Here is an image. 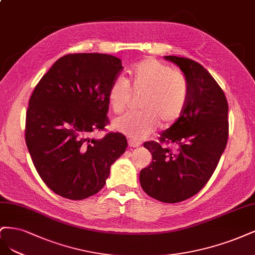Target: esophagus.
<instances>
[{"instance_id":"obj_1","label":"esophagus","mask_w":255,"mask_h":255,"mask_svg":"<svg viewBox=\"0 0 255 255\" xmlns=\"http://www.w3.org/2000/svg\"><path fill=\"white\" fill-rule=\"evenodd\" d=\"M128 144H129L130 147H139V146H141V142H137V141H135V139H132V138L129 139Z\"/></svg>"}]
</instances>
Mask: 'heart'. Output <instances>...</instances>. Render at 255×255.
Returning a JSON list of instances; mask_svg holds the SVG:
<instances>
[{
	"mask_svg": "<svg viewBox=\"0 0 255 255\" xmlns=\"http://www.w3.org/2000/svg\"><path fill=\"white\" fill-rule=\"evenodd\" d=\"M130 91L142 93L137 112L113 122V127L134 139L150 135L159 126L171 125L183 113L188 100V83L184 74L152 57L137 62L129 73L128 84L118 78L108 90L112 112L121 114L130 101Z\"/></svg>",
	"mask_w": 255,
	"mask_h": 255,
	"instance_id": "b5f03b06",
	"label": "heart"
}]
</instances>
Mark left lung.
I'll return each mask as SVG.
<instances>
[{
  "mask_svg": "<svg viewBox=\"0 0 255 255\" xmlns=\"http://www.w3.org/2000/svg\"><path fill=\"white\" fill-rule=\"evenodd\" d=\"M165 59L184 73L188 100L181 117L163 131L159 142L144 144L152 162L142 169L139 183L152 198L177 203L200 192L216 169L229 136L228 102L223 89L200 63L177 56ZM164 143H174L176 148Z\"/></svg>",
  "mask_w": 255,
  "mask_h": 255,
  "instance_id": "left-lung-1",
  "label": "left lung"
}]
</instances>
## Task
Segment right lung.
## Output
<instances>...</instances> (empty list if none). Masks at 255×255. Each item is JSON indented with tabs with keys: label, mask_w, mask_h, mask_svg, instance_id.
<instances>
[{
	"label": "right lung",
	"mask_w": 255,
	"mask_h": 255,
	"mask_svg": "<svg viewBox=\"0 0 255 255\" xmlns=\"http://www.w3.org/2000/svg\"><path fill=\"white\" fill-rule=\"evenodd\" d=\"M123 71L112 55H64L32 91L25 120V142L32 163L48 188L81 200L100 192L111 164L126 151V136L108 132V90Z\"/></svg>",
	"instance_id": "add662e5"
}]
</instances>
